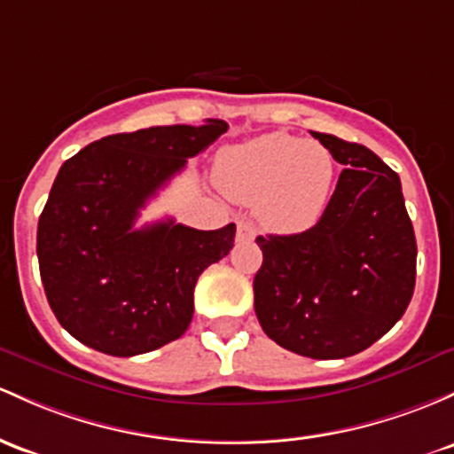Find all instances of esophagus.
<instances>
[{
    "label": "esophagus",
    "instance_id": "1",
    "mask_svg": "<svg viewBox=\"0 0 454 454\" xmlns=\"http://www.w3.org/2000/svg\"><path fill=\"white\" fill-rule=\"evenodd\" d=\"M256 237V231L247 219H239L237 222V241H252Z\"/></svg>",
    "mask_w": 454,
    "mask_h": 454
}]
</instances>
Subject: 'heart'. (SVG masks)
I'll return each mask as SVG.
<instances>
[{"label":"heart","instance_id":"1","mask_svg":"<svg viewBox=\"0 0 454 454\" xmlns=\"http://www.w3.org/2000/svg\"><path fill=\"white\" fill-rule=\"evenodd\" d=\"M336 181V157L317 139L286 133L247 139L217 157L215 183L239 202H256L273 232L297 235L325 213Z\"/></svg>","mask_w":454,"mask_h":454}]
</instances>
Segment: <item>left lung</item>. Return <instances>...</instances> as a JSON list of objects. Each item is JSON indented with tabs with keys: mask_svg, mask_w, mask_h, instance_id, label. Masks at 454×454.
<instances>
[{
	"mask_svg": "<svg viewBox=\"0 0 454 454\" xmlns=\"http://www.w3.org/2000/svg\"><path fill=\"white\" fill-rule=\"evenodd\" d=\"M345 170L300 235L258 237L254 310L278 345L315 360L364 351L395 327L416 284V237L401 178L362 144L312 131Z\"/></svg>",
	"mask_w": 454,
	"mask_h": 454,
	"instance_id": "left-lung-1",
	"label": "left lung"
}]
</instances>
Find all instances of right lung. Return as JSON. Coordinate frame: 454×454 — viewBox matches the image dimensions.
Returning a JSON list of instances; mask_svg holds the SVG:
<instances>
[{
	"instance_id": "add662e5",
	"label": "right lung",
	"mask_w": 454,
	"mask_h": 454,
	"mask_svg": "<svg viewBox=\"0 0 454 454\" xmlns=\"http://www.w3.org/2000/svg\"><path fill=\"white\" fill-rule=\"evenodd\" d=\"M223 121L116 133L64 161L38 219L36 254L53 315L73 338L116 357L181 338L200 273L235 243V223L136 226L139 208L226 133Z\"/></svg>"
}]
</instances>
